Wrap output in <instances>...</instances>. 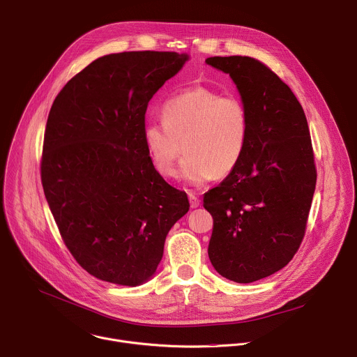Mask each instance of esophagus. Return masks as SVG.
<instances>
[{
	"mask_svg": "<svg viewBox=\"0 0 357 357\" xmlns=\"http://www.w3.org/2000/svg\"><path fill=\"white\" fill-rule=\"evenodd\" d=\"M189 200H190V208L192 209H195V208H197L200 205V200L195 195H192V193H189Z\"/></svg>",
	"mask_w": 357,
	"mask_h": 357,
	"instance_id": "1",
	"label": "esophagus"
}]
</instances>
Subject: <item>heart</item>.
Wrapping results in <instances>:
<instances>
[{
	"instance_id": "b5f03b06",
	"label": "heart",
	"mask_w": 357,
	"mask_h": 357,
	"mask_svg": "<svg viewBox=\"0 0 357 357\" xmlns=\"http://www.w3.org/2000/svg\"><path fill=\"white\" fill-rule=\"evenodd\" d=\"M162 117L144 130L145 148L162 176L178 175L183 149L182 178L195 188L229 175L240 164L250 132L248 110L240 97L192 86L167 101Z\"/></svg>"
}]
</instances>
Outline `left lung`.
<instances>
[{"mask_svg": "<svg viewBox=\"0 0 357 357\" xmlns=\"http://www.w3.org/2000/svg\"><path fill=\"white\" fill-rule=\"evenodd\" d=\"M248 110L240 164L203 197L213 218L208 254L225 278L248 284L284 268L305 234L317 185L307 117L292 90L248 56H213Z\"/></svg>", "mask_w": 357, "mask_h": 357, "instance_id": "1", "label": "left lung"}]
</instances>
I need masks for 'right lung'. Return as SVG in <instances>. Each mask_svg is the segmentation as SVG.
<instances>
[{
    "instance_id": "1",
    "label": "right lung",
    "mask_w": 357,
    "mask_h": 357,
    "mask_svg": "<svg viewBox=\"0 0 357 357\" xmlns=\"http://www.w3.org/2000/svg\"><path fill=\"white\" fill-rule=\"evenodd\" d=\"M189 61L176 52L101 56L72 77L49 112L40 178L75 260L93 277L137 287L155 274L185 192L145 148L149 100Z\"/></svg>"
}]
</instances>
